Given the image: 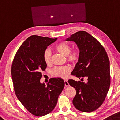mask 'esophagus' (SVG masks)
<instances>
[{"label": "esophagus", "mask_w": 120, "mask_h": 120, "mask_svg": "<svg viewBox=\"0 0 120 120\" xmlns=\"http://www.w3.org/2000/svg\"><path fill=\"white\" fill-rule=\"evenodd\" d=\"M64 86H65L66 87H67V86H69V83H68V81L67 80H64Z\"/></svg>", "instance_id": "obj_1"}]
</instances>
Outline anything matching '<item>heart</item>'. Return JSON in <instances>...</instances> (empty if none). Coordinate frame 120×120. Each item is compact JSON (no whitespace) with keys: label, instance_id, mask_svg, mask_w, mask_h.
<instances>
[{"label":"heart","instance_id":"heart-1","mask_svg":"<svg viewBox=\"0 0 120 120\" xmlns=\"http://www.w3.org/2000/svg\"><path fill=\"white\" fill-rule=\"evenodd\" d=\"M55 49L64 56L67 57V59L69 61L75 63L79 61L80 57V52L79 50H74L71 51V46L68 43L65 42H61L57 44ZM51 56L52 52L50 49H46L43 54V59L45 64H50L51 62ZM71 71V68L69 66H65L61 67H56L52 70V75L53 76L66 79Z\"/></svg>","mask_w":120,"mask_h":120}]
</instances>
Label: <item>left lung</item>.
<instances>
[{"instance_id": "left-lung-1", "label": "left lung", "mask_w": 120, "mask_h": 120, "mask_svg": "<svg viewBox=\"0 0 120 120\" xmlns=\"http://www.w3.org/2000/svg\"><path fill=\"white\" fill-rule=\"evenodd\" d=\"M66 41L76 43L80 52L71 74L79 79H87L86 83L68 80L70 86L76 91L73 105L81 112H93L103 103L109 89L111 76L107 54L101 44L86 31H78Z\"/></svg>"}]
</instances>
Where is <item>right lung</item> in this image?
I'll list each match as a JSON object with an SVG mask.
<instances>
[{"instance_id": "obj_1", "label": "right lung", "mask_w": 120, "mask_h": 120, "mask_svg": "<svg viewBox=\"0 0 120 120\" xmlns=\"http://www.w3.org/2000/svg\"><path fill=\"white\" fill-rule=\"evenodd\" d=\"M57 38L33 35L19 47L11 67L15 93L30 113L37 116L48 114L56 107L58 97L64 86L61 78H51L46 86L40 82L41 71L47 64L43 54Z\"/></svg>"}]
</instances>
